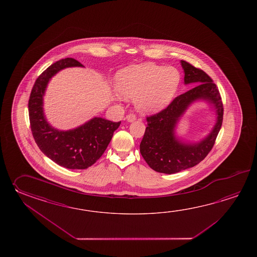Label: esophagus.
Segmentation results:
<instances>
[{"mask_svg": "<svg viewBox=\"0 0 257 257\" xmlns=\"http://www.w3.org/2000/svg\"><path fill=\"white\" fill-rule=\"evenodd\" d=\"M136 115L134 114H128L126 115V119L127 122H133V121L136 120Z\"/></svg>", "mask_w": 257, "mask_h": 257, "instance_id": "1", "label": "esophagus"}]
</instances>
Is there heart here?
<instances>
[{"instance_id": "obj_1", "label": "heart", "mask_w": 257, "mask_h": 257, "mask_svg": "<svg viewBox=\"0 0 257 257\" xmlns=\"http://www.w3.org/2000/svg\"><path fill=\"white\" fill-rule=\"evenodd\" d=\"M180 79V72L174 67L143 63L118 71L115 89L123 98H135L137 108L142 113L154 114L171 103Z\"/></svg>"}]
</instances>
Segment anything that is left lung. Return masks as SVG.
<instances>
[{
	"label": "left lung",
	"instance_id": "8db88e82",
	"mask_svg": "<svg viewBox=\"0 0 257 257\" xmlns=\"http://www.w3.org/2000/svg\"><path fill=\"white\" fill-rule=\"evenodd\" d=\"M185 84L196 85L181 94L156 115L148 116V126L140 151L152 169L172 175L191 168L206 158L213 147L223 119V104L218 88L200 69L181 60ZM197 100H205L214 110L216 119L213 130L198 142H186L176 136V126L188 107Z\"/></svg>",
	"mask_w": 257,
	"mask_h": 257
}]
</instances>
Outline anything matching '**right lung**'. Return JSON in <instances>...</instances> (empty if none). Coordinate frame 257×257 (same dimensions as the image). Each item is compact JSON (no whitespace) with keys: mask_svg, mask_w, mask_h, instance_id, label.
I'll list each match as a JSON object with an SVG mask.
<instances>
[{"mask_svg":"<svg viewBox=\"0 0 257 257\" xmlns=\"http://www.w3.org/2000/svg\"><path fill=\"white\" fill-rule=\"evenodd\" d=\"M70 67L83 66L74 59L66 58L49 66L39 75L28 101L29 120L35 142L47 157L68 169H86L103 155L121 122L94 116L69 131H60L49 124L44 114L46 89L55 74Z\"/></svg>","mask_w":257,"mask_h":257,"instance_id":"right-lung-1","label":"right lung"}]
</instances>
